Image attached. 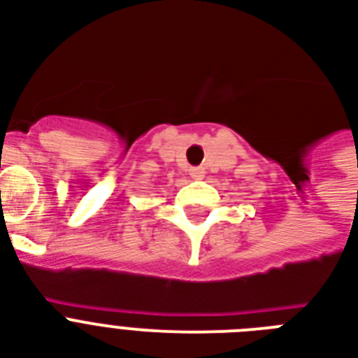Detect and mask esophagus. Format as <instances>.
Listing matches in <instances>:
<instances>
[{
	"mask_svg": "<svg viewBox=\"0 0 358 358\" xmlns=\"http://www.w3.org/2000/svg\"><path fill=\"white\" fill-rule=\"evenodd\" d=\"M189 174H191V178L201 180L202 176H204V171H202V169H199V167H195V169H191Z\"/></svg>",
	"mask_w": 358,
	"mask_h": 358,
	"instance_id": "obj_1",
	"label": "esophagus"
}]
</instances>
